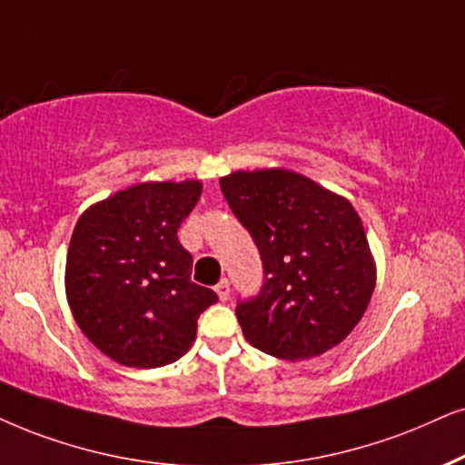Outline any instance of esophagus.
Segmentation results:
<instances>
[{"mask_svg": "<svg viewBox=\"0 0 465 465\" xmlns=\"http://www.w3.org/2000/svg\"><path fill=\"white\" fill-rule=\"evenodd\" d=\"M214 290H216V296H219L221 302H227L229 301V293H232V287H229V281L227 279H223L221 283L214 287Z\"/></svg>", "mask_w": 465, "mask_h": 465, "instance_id": "obj_1", "label": "esophagus"}]
</instances>
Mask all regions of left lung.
<instances>
[{"label":"left lung","mask_w":465,"mask_h":465,"mask_svg":"<svg viewBox=\"0 0 465 465\" xmlns=\"http://www.w3.org/2000/svg\"><path fill=\"white\" fill-rule=\"evenodd\" d=\"M221 191L260 249L263 285L238 302L252 348L307 361L339 345L361 322L375 262L348 199L290 169L233 172Z\"/></svg>","instance_id":"obj_1"}]
</instances>
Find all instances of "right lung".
<instances>
[{
    "label": "right lung",
    "mask_w": 465,
    "mask_h": 465,
    "mask_svg": "<svg viewBox=\"0 0 465 465\" xmlns=\"http://www.w3.org/2000/svg\"><path fill=\"white\" fill-rule=\"evenodd\" d=\"M202 182H143L90 205L66 257L74 322L111 361L154 369L178 361L197 337V317L219 296L191 281L193 257L178 229Z\"/></svg>",
    "instance_id": "add662e5"
}]
</instances>
